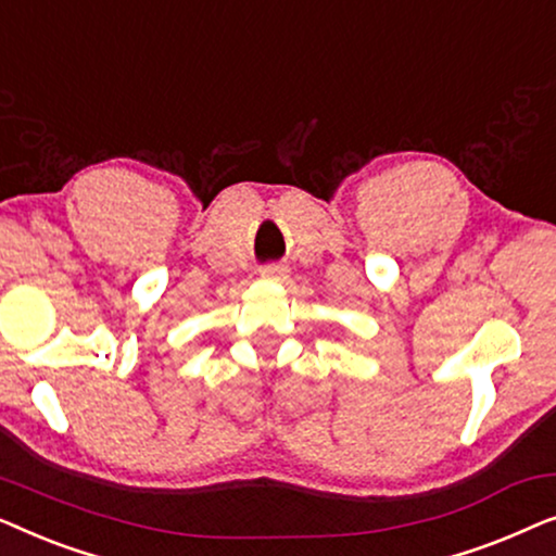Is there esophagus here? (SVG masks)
Instances as JSON below:
<instances>
[{"label":"esophagus","mask_w":556,"mask_h":556,"mask_svg":"<svg viewBox=\"0 0 556 556\" xmlns=\"http://www.w3.org/2000/svg\"><path fill=\"white\" fill-rule=\"evenodd\" d=\"M280 273H283V265H276V263L261 265V276H263V278H278Z\"/></svg>","instance_id":"34e87169"}]
</instances>
